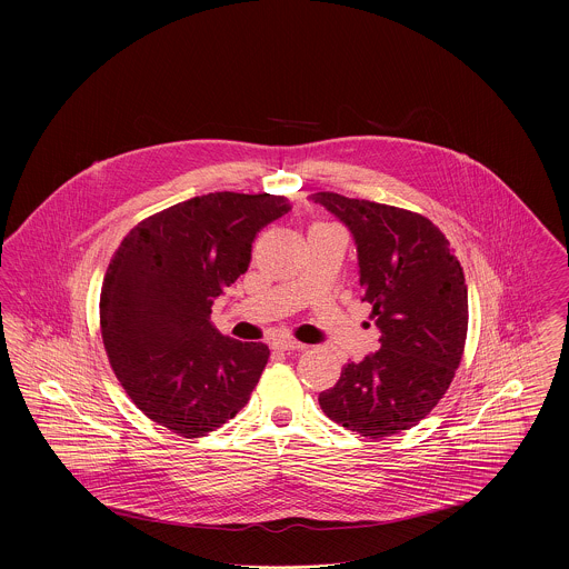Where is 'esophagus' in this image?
<instances>
[{"label":"esophagus","mask_w":569,"mask_h":569,"mask_svg":"<svg viewBox=\"0 0 569 569\" xmlns=\"http://www.w3.org/2000/svg\"><path fill=\"white\" fill-rule=\"evenodd\" d=\"M272 348L279 352H297V350H305V343H298L295 339H274Z\"/></svg>","instance_id":"obj_1"}]
</instances>
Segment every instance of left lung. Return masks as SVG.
<instances>
[{
  "label": "left lung",
  "mask_w": 569,
  "mask_h": 569,
  "mask_svg": "<svg viewBox=\"0 0 569 569\" xmlns=\"http://www.w3.org/2000/svg\"><path fill=\"white\" fill-rule=\"evenodd\" d=\"M352 234L362 300L379 350L343 367L320 395L330 420L362 437L401 433L446 395L467 337V283L448 239L427 217L332 191L311 193Z\"/></svg>",
  "instance_id": "1"
}]
</instances>
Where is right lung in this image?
<instances>
[{
    "mask_svg": "<svg viewBox=\"0 0 569 569\" xmlns=\"http://www.w3.org/2000/svg\"><path fill=\"white\" fill-rule=\"evenodd\" d=\"M290 209L271 193L196 196L140 221L114 251L100 295L110 367L168 431L202 437L247 406L271 352L221 335L211 307L247 271L256 234Z\"/></svg>",
    "mask_w": 569,
    "mask_h": 569,
    "instance_id": "obj_1",
    "label": "right lung"
}]
</instances>
